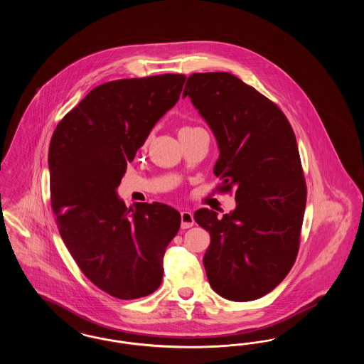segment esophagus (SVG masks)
<instances>
[{
	"instance_id": "obj_1",
	"label": "esophagus",
	"mask_w": 364,
	"mask_h": 364,
	"mask_svg": "<svg viewBox=\"0 0 364 364\" xmlns=\"http://www.w3.org/2000/svg\"><path fill=\"white\" fill-rule=\"evenodd\" d=\"M193 215H192V213L188 211V210H184V211H181V228L183 229H188L191 226H193Z\"/></svg>"
}]
</instances>
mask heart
Wrapping results in <instances>:
<instances>
[{
    "label": "heart",
    "instance_id": "b5f03b06",
    "mask_svg": "<svg viewBox=\"0 0 364 364\" xmlns=\"http://www.w3.org/2000/svg\"><path fill=\"white\" fill-rule=\"evenodd\" d=\"M183 129H187V128H183Z\"/></svg>",
    "mask_w": 364,
    "mask_h": 364
}]
</instances>
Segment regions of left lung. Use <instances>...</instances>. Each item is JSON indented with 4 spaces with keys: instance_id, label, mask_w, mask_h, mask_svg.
<instances>
[{
    "instance_id": "8db88e82",
    "label": "left lung",
    "mask_w": 364,
    "mask_h": 364,
    "mask_svg": "<svg viewBox=\"0 0 364 364\" xmlns=\"http://www.w3.org/2000/svg\"><path fill=\"white\" fill-rule=\"evenodd\" d=\"M183 97L217 139L218 188L236 191V208L223 218L208 208L193 214L211 237L208 282L228 300L259 299L287 277L299 251L307 188L294 129L277 105L228 72L192 73Z\"/></svg>"
}]
</instances>
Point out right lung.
<instances>
[{
    "label": "right lung",
    "instance_id": "add662e5",
    "mask_svg": "<svg viewBox=\"0 0 364 364\" xmlns=\"http://www.w3.org/2000/svg\"><path fill=\"white\" fill-rule=\"evenodd\" d=\"M184 75L95 87L54 129L50 199L72 258L106 294L132 300L161 285L164 254L181 217L164 203L125 206L117 187L156 122L180 98Z\"/></svg>",
    "mask_w": 364,
    "mask_h": 364
}]
</instances>
